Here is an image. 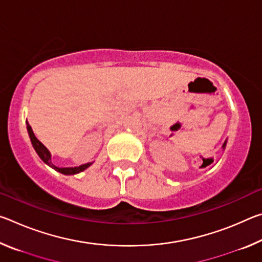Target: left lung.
<instances>
[{
  "instance_id": "8db88e82",
  "label": "left lung",
  "mask_w": 262,
  "mask_h": 262,
  "mask_svg": "<svg viewBox=\"0 0 262 262\" xmlns=\"http://www.w3.org/2000/svg\"><path fill=\"white\" fill-rule=\"evenodd\" d=\"M227 142H228V140H225V142L223 143V145H222V148H223V150L225 149V147H227Z\"/></svg>"
}]
</instances>
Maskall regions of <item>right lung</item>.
<instances>
[{"mask_svg": "<svg viewBox=\"0 0 262 262\" xmlns=\"http://www.w3.org/2000/svg\"><path fill=\"white\" fill-rule=\"evenodd\" d=\"M26 128H28V133H29V136H30V140H31V143H32L33 148L35 150V152L38 154V156L40 157L41 161L47 164L48 166H51L52 168H54L55 171L60 172L62 174H66V176H70V174H77L79 172H82L84 170H86V168L92 165V163H86V164H82V165L79 166H74V167H57L55 166L54 164L52 163V156H51V152L50 150H48L45 145H43L40 141H39L37 137H35L34 133L32 130V128L29 125V122H26Z\"/></svg>", "mask_w": 262, "mask_h": 262, "instance_id": "1", "label": "right lung"}]
</instances>
